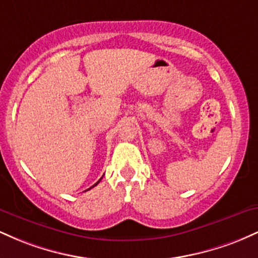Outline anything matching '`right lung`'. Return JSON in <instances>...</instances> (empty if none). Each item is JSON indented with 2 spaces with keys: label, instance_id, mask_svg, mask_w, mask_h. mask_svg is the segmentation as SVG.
<instances>
[{
  "label": "right lung",
  "instance_id": "right-lung-1",
  "mask_svg": "<svg viewBox=\"0 0 258 258\" xmlns=\"http://www.w3.org/2000/svg\"><path fill=\"white\" fill-rule=\"evenodd\" d=\"M100 179H102V178H100ZM100 179L98 180V182H97V183H96V184H94V185H92V186H91V188H88V189H92V188H93V186H96V185H97V184H98V183L100 182ZM88 189H87V190H88Z\"/></svg>",
  "mask_w": 258,
  "mask_h": 258
}]
</instances>
